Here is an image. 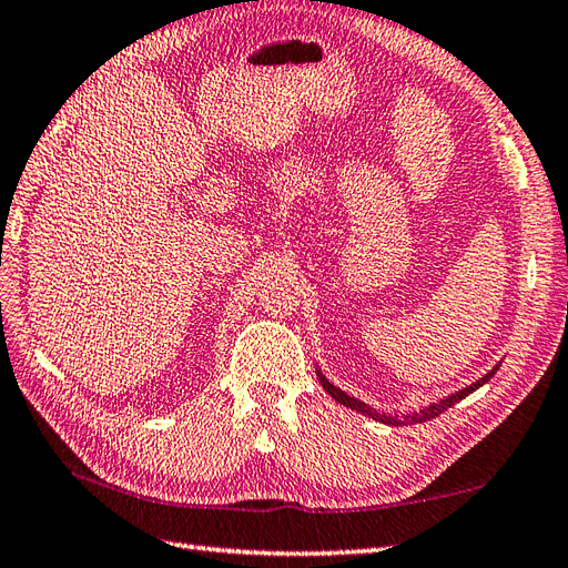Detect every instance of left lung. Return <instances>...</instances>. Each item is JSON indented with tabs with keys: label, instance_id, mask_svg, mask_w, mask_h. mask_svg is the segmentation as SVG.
<instances>
[{
	"label": "left lung",
	"instance_id": "left-lung-1",
	"mask_svg": "<svg viewBox=\"0 0 568 568\" xmlns=\"http://www.w3.org/2000/svg\"><path fill=\"white\" fill-rule=\"evenodd\" d=\"M498 372V367H494L490 369L486 376H481V379L478 382H474L471 386H466V388H462V390H457V394H452V396H447V398H443V400H437V403H433V406H427V408H423V410H415V413H406V415H390V413H379L376 408H372V406H367V403L364 400H359V398H355V396H347L345 390H339L337 386H333L331 382L325 379L323 376V372H318V379H321V386L327 390V394H331L337 403H343V406H347V408H352V410H357V413H362V415H369V418H374V420H379V423H384V425H415V423H425V420H430V418H437L439 413H445L447 408H452L455 406V403H459L462 398H466L469 394H474V390L478 388V386H484L490 376H494Z\"/></svg>",
	"mask_w": 568,
	"mask_h": 568
}]
</instances>
